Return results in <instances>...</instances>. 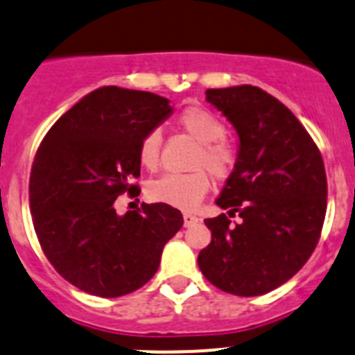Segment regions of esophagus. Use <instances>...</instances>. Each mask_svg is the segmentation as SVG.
I'll list each match as a JSON object with an SVG mask.
<instances>
[{
	"mask_svg": "<svg viewBox=\"0 0 355 355\" xmlns=\"http://www.w3.org/2000/svg\"><path fill=\"white\" fill-rule=\"evenodd\" d=\"M183 222H184V227H190V225H193V223L199 222V218L191 213H183Z\"/></svg>",
	"mask_w": 355,
	"mask_h": 355,
	"instance_id": "1",
	"label": "esophagus"
}]
</instances>
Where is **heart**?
Instances as JSON below:
<instances>
[{
  "label": "heart",
  "mask_w": 355,
  "mask_h": 355,
  "mask_svg": "<svg viewBox=\"0 0 355 355\" xmlns=\"http://www.w3.org/2000/svg\"><path fill=\"white\" fill-rule=\"evenodd\" d=\"M178 125L193 141L199 142L191 168L188 174H165L149 183L148 195L155 202H164L174 207H193L202 200L211 184L209 170L216 180H227L237 162V151L225 139V125L213 110L200 105H188L178 114ZM160 130H149L139 144V162L148 171L160 165L162 155Z\"/></svg>",
  "instance_id": "b5f03b06"
}]
</instances>
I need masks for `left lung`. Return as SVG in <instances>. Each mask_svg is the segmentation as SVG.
I'll return each instance as SVG.
<instances>
[{
    "instance_id": "1",
    "label": "left lung",
    "mask_w": 355,
    "mask_h": 355,
    "mask_svg": "<svg viewBox=\"0 0 355 355\" xmlns=\"http://www.w3.org/2000/svg\"><path fill=\"white\" fill-rule=\"evenodd\" d=\"M206 100L239 135L232 174L206 218L211 243L199 253L202 275L220 291L262 295L306 264L320 239L327 178L317 144L299 119L255 86L207 89ZM239 214L242 222L230 218Z\"/></svg>"
}]
</instances>
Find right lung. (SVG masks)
Here are the masks:
<instances>
[{
  "label": "right lung",
  "mask_w": 355,
  "mask_h": 355,
  "mask_svg": "<svg viewBox=\"0 0 355 355\" xmlns=\"http://www.w3.org/2000/svg\"><path fill=\"white\" fill-rule=\"evenodd\" d=\"M172 112L148 91L105 86L61 116L29 175V207L45 257L67 282L98 297L148 284L165 243L183 227L180 209L142 204L119 216V195L137 197L139 144Z\"/></svg>",
  "instance_id": "add662e5"
}]
</instances>
